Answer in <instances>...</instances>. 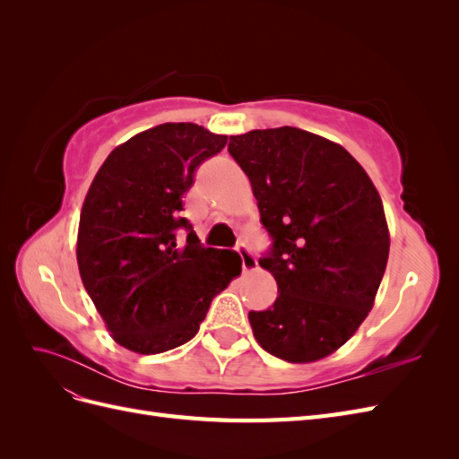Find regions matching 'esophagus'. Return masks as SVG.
<instances>
[{
    "instance_id": "obj_1",
    "label": "esophagus",
    "mask_w": 459,
    "mask_h": 459,
    "mask_svg": "<svg viewBox=\"0 0 459 459\" xmlns=\"http://www.w3.org/2000/svg\"><path fill=\"white\" fill-rule=\"evenodd\" d=\"M238 253H239V256H241V264H243V272H256L258 270V260H256V256L248 251V248L245 247V245H239L238 247Z\"/></svg>"
}]
</instances>
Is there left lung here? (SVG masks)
Returning a JSON list of instances; mask_svg holds the SVG:
<instances>
[{"label":"left lung","instance_id":"1","mask_svg":"<svg viewBox=\"0 0 459 459\" xmlns=\"http://www.w3.org/2000/svg\"><path fill=\"white\" fill-rule=\"evenodd\" d=\"M273 239L260 260L273 307L248 312L264 351L317 362L349 341L373 308L388 260L386 218L371 178L342 145L281 126L230 135Z\"/></svg>","mask_w":459,"mask_h":459}]
</instances>
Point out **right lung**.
Here are the masks:
<instances>
[{
	"label": "right lung",
	"mask_w": 459,
	"mask_h": 459,
	"mask_svg": "<svg viewBox=\"0 0 459 459\" xmlns=\"http://www.w3.org/2000/svg\"><path fill=\"white\" fill-rule=\"evenodd\" d=\"M228 143L191 122H166L110 151L82 204L76 260L110 337L159 354L197 335L212 299L241 273V256L204 248L179 216L197 166ZM186 227L188 243H175Z\"/></svg>",
	"instance_id": "1"
}]
</instances>
